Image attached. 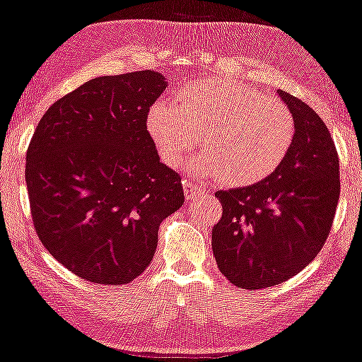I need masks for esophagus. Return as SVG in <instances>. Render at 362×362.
<instances>
[{
	"mask_svg": "<svg viewBox=\"0 0 362 362\" xmlns=\"http://www.w3.org/2000/svg\"><path fill=\"white\" fill-rule=\"evenodd\" d=\"M184 194H185L187 200H194V199L200 197V195H207V190H204L202 187L197 185V184H192V182L185 180Z\"/></svg>",
	"mask_w": 362,
	"mask_h": 362,
	"instance_id": "esophagus-1",
	"label": "esophagus"
}]
</instances>
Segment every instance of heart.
<instances>
[{
	"mask_svg": "<svg viewBox=\"0 0 362 362\" xmlns=\"http://www.w3.org/2000/svg\"><path fill=\"white\" fill-rule=\"evenodd\" d=\"M146 132L170 167L184 165L200 134L204 151L194 170L228 187H250L275 173L290 153L295 119L290 107L256 87L209 77L180 87L173 103L158 99L146 112Z\"/></svg>",
	"mask_w": 362,
	"mask_h": 362,
	"instance_id": "b5f03b06",
	"label": "heart"
}]
</instances>
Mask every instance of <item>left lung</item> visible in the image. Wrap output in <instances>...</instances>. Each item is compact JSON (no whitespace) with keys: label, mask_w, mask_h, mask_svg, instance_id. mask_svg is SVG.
<instances>
[{"label":"left lung","mask_w":362,"mask_h":362,"mask_svg":"<svg viewBox=\"0 0 362 362\" xmlns=\"http://www.w3.org/2000/svg\"><path fill=\"white\" fill-rule=\"evenodd\" d=\"M295 119L281 167L259 184L219 190L223 217L212 229L217 267L238 288L259 290L290 280L324 247L341 178L332 134L302 99L278 90Z\"/></svg>","instance_id":"left-lung-1"}]
</instances>
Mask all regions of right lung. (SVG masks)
Instances as JSON below:
<instances>
[{"mask_svg": "<svg viewBox=\"0 0 362 362\" xmlns=\"http://www.w3.org/2000/svg\"><path fill=\"white\" fill-rule=\"evenodd\" d=\"M165 87L155 71L95 77L52 104L30 139L33 228L82 280L133 281L153 259L160 223L184 204L180 175L146 132Z\"/></svg>", "mask_w": 362, "mask_h": 362, "instance_id": "right-lung-1", "label": "right lung"}]
</instances>
